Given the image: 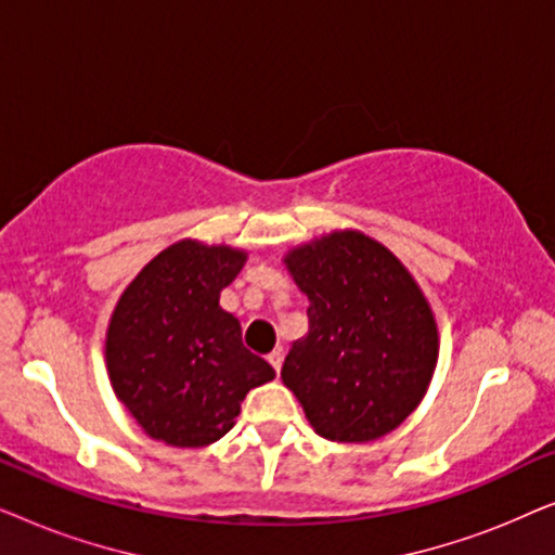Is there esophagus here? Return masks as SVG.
Here are the masks:
<instances>
[{"instance_id":"34e87169","label":"esophagus","mask_w":555,"mask_h":555,"mask_svg":"<svg viewBox=\"0 0 555 555\" xmlns=\"http://www.w3.org/2000/svg\"><path fill=\"white\" fill-rule=\"evenodd\" d=\"M268 361L272 363V369H275L278 374H280V369H283V351H280V348H275V351L268 356Z\"/></svg>"}]
</instances>
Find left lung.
<instances>
[{"label":"left lung","instance_id":"1","mask_svg":"<svg viewBox=\"0 0 555 555\" xmlns=\"http://www.w3.org/2000/svg\"><path fill=\"white\" fill-rule=\"evenodd\" d=\"M308 295V336L283 384L331 442H371L420 406L437 366L435 313L399 257L363 232H331L285 255Z\"/></svg>","mask_w":555,"mask_h":555}]
</instances>
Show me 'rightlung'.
<instances>
[{"mask_svg":"<svg viewBox=\"0 0 555 555\" xmlns=\"http://www.w3.org/2000/svg\"><path fill=\"white\" fill-rule=\"evenodd\" d=\"M245 260V249L181 240L118 298L105 333L111 386L158 442H217L234 427L247 391L275 378L242 344L237 318L219 306Z\"/></svg>","mask_w":555,"mask_h":555,"instance_id":"right-lung-1","label":"right lung"}]
</instances>
